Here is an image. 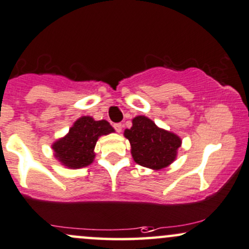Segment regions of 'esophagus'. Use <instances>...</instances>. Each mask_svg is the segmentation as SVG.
Segmentation results:
<instances>
[{
  "label": "esophagus",
  "mask_w": 249,
  "mask_h": 249,
  "mask_svg": "<svg viewBox=\"0 0 249 249\" xmlns=\"http://www.w3.org/2000/svg\"><path fill=\"white\" fill-rule=\"evenodd\" d=\"M114 129L118 131V133H121V131H122V124H114Z\"/></svg>",
  "instance_id": "obj_1"
}]
</instances>
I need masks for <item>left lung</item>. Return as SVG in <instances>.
Masks as SVG:
<instances>
[{"mask_svg": "<svg viewBox=\"0 0 249 249\" xmlns=\"http://www.w3.org/2000/svg\"><path fill=\"white\" fill-rule=\"evenodd\" d=\"M130 129L124 130V137L130 143L134 160L141 166L161 170L177 159L182 141L177 134L159 128L148 116L133 119Z\"/></svg>", "mask_w": 249, "mask_h": 249, "instance_id": "1", "label": "left lung"}]
</instances>
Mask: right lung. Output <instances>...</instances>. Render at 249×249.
<instances>
[{"instance_id":"1","label":"right lung","mask_w":249,"mask_h":249,"mask_svg":"<svg viewBox=\"0 0 249 249\" xmlns=\"http://www.w3.org/2000/svg\"><path fill=\"white\" fill-rule=\"evenodd\" d=\"M114 131L106 120L96 121L91 116H81L73 122L66 136L52 144L54 157L61 165L72 170L87 167L96 157L94 146L98 139Z\"/></svg>"}]
</instances>
